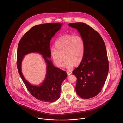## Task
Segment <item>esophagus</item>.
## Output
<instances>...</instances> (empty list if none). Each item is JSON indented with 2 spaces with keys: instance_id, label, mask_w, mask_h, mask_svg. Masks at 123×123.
I'll list each match as a JSON object with an SVG mask.
<instances>
[{
  "instance_id": "1",
  "label": "esophagus",
  "mask_w": 123,
  "mask_h": 123,
  "mask_svg": "<svg viewBox=\"0 0 123 123\" xmlns=\"http://www.w3.org/2000/svg\"><path fill=\"white\" fill-rule=\"evenodd\" d=\"M67 74H68V75L69 76V75H70V74H71V72H68V71H67Z\"/></svg>"
}]
</instances>
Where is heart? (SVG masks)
<instances>
[{"instance_id": "b5f03b06", "label": "heart", "mask_w": 123, "mask_h": 123, "mask_svg": "<svg viewBox=\"0 0 123 123\" xmlns=\"http://www.w3.org/2000/svg\"><path fill=\"white\" fill-rule=\"evenodd\" d=\"M55 47L51 48L50 54L55 64L59 68L65 65L68 70L73 68L75 64L82 62L85 53V42L80 35L67 34L61 36L55 42Z\"/></svg>"}]
</instances>
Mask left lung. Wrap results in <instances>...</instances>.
Segmentation results:
<instances>
[{"mask_svg": "<svg viewBox=\"0 0 123 123\" xmlns=\"http://www.w3.org/2000/svg\"><path fill=\"white\" fill-rule=\"evenodd\" d=\"M76 29L85 42V53L79 66L73 71L77 78L75 91L84 99L97 95L101 91L109 69L106 46L100 35L83 23H70Z\"/></svg>", "mask_w": 123, "mask_h": 123, "instance_id": "8db88e82", "label": "left lung"}]
</instances>
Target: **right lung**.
Wrapping results in <instances>:
<instances>
[{"label":"right lung","mask_w":123,"mask_h":123,"mask_svg":"<svg viewBox=\"0 0 123 123\" xmlns=\"http://www.w3.org/2000/svg\"><path fill=\"white\" fill-rule=\"evenodd\" d=\"M62 24L47 23L31 28L19 42L17 51V67L19 74L28 91L34 98L42 101L53 102L60 97L62 82L68 75L66 71L56 68L49 59L51 38L61 27ZM31 52L43 55L47 64L45 79L41 86L30 84L24 78L21 71V63L24 55Z\"/></svg>","instance_id":"right-lung-1"}]
</instances>
